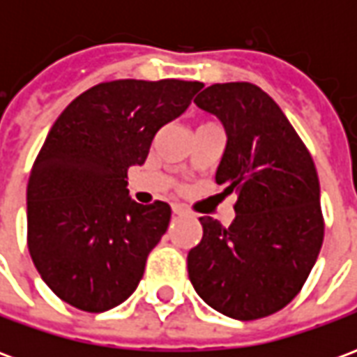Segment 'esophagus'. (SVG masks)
<instances>
[{
    "label": "esophagus",
    "instance_id": "1",
    "mask_svg": "<svg viewBox=\"0 0 357 357\" xmlns=\"http://www.w3.org/2000/svg\"><path fill=\"white\" fill-rule=\"evenodd\" d=\"M172 212H174L176 216H185L187 214V210L183 208V206H179V204H174V206H172Z\"/></svg>",
    "mask_w": 357,
    "mask_h": 357
}]
</instances>
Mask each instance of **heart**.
Instances as JSON below:
<instances>
[{"instance_id":"b5f03b06","label":"heart","mask_w":357,"mask_h":357,"mask_svg":"<svg viewBox=\"0 0 357 357\" xmlns=\"http://www.w3.org/2000/svg\"><path fill=\"white\" fill-rule=\"evenodd\" d=\"M208 126H214V124H202L201 128H208Z\"/></svg>"}]
</instances>
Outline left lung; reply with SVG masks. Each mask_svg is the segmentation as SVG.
Segmentation results:
<instances>
[{
    "mask_svg": "<svg viewBox=\"0 0 357 357\" xmlns=\"http://www.w3.org/2000/svg\"><path fill=\"white\" fill-rule=\"evenodd\" d=\"M195 102L224 126L216 183L237 202L227 227L199 218L202 239L187 255L189 279L220 314L260 319L298 294L321 250L317 172L283 110L255 84H214Z\"/></svg>",
    "mask_w": 357,
    "mask_h": 357,
    "instance_id": "obj_1",
    "label": "left lung"
}]
</instances>
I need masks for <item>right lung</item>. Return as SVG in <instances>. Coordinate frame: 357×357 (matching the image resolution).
<instances>
[{"mask_svg":"<svg viewBox=\"0 0 357 357\" xmlns=\"http://www.w3.org/2000/svg\"><path fill=\"white\" fill-rule=\"evenodd\" d=\"M201 88L174 78L105 82L55 120L28 179V250L66 304L99 314L137 289L172 210L133 201L128 168L145 162L156 132Z\"/></svg>","mask_w":357,"mask_h":357,"instance_id":"1","label":"right lung"}]
</instances>
